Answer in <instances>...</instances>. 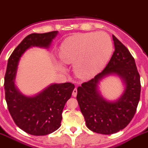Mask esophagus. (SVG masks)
I'll return each instance as SVG.
<instances>
[{"label": "esophagus", "mask_w": 148, "mask_h": 148, "mask_svg": "<svg viewBox=\"0 0 148 148\" xmlns=\"http://www.w3.org/2000/svg\"><path fill=\"white\" fill-rule=\"evenodd\" d=\"M77 88H74V90H73V93H72V95L73 96H74V97H76L77 96Z\"/></svg>", "instance_id": "1"}]
</instances>
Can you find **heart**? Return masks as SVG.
<instances>
[{
    "label": "heart",
    "instance_id": "b5f03b06",
    "mask_svg": "<svg viewBox=\"0 0 148 148\" xmlns=\"http://www.w3.org/2000/svg\"><path fill=\"white\" fill-rule=\"evenodd\" d=\"M112 52V41L107 34L90 32L65 39L60 46L59 56L63 63H74L79 77L88 78L107 64Z\"/></svg>",
    "mask_w": 148,
    "mask_h": 148
}]
</instances>
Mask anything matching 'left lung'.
I'll use <instances>...</instances> for the list:
<instances>
[{
    "instance_id": "obj_1",
    "label": "left lung",
    "mask_w": 148,
    "mask_h": 148,
    "mask_svg": "<svg viewBox=\"0 0 148 148\" xmlns=\"http://www.w3.org/2000/svg\"><path fill=\"white\" fill-rule=\"evenodd\" d=\"M114 52L101 73L77 88V99L86 125L101 134H112L128 125L134 116L140 99V76L134 58L128 49L112 35ZM117 74L124 80L125 90L116 102H108L98 93L97 84L104 76Z\"/></svg>"
}]
</instances>
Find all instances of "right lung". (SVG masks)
<instances>
[{"instance_id": "1", "label": "right lung", "mask_w": 148, "mask_h": 148, "mask_svg": "<svg viewBox=\"0 0 148 148\" xmlns=\"http://www.w3.org/2000/svg\"><path fill=\"white\" fill-rule=\"evenodd\" d=\"M58 31L31 34L18 45L8 60L4 77L5 98L8 110L15 124L34 136L49 134L60 126L62 112L71 98L74 85L71 82L52 84L36 96L27 97L14 84L17 66L23 54L31 47L49 48Z\"/></svg>"}]
</instances>
